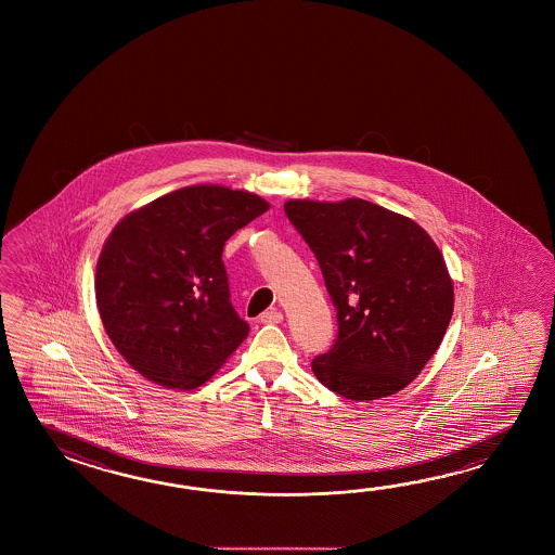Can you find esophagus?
Listing matches in <instances>:
<instances>
[{"label":"esophagus","instance_id":"obj_1","mask_svg":"<svg viewBox=\"0 0 555 555\" xmlns=\"http://www.w3.org/2000/svg\"><path fill=\"white\" fill-rule=\"evenodd\" d=\"M260 321L261 323H270V325H273V323H282V311H278V309H268V311H263V313H261Z\"/></svg>","mask_w":555,"mask_h":555}]
</instances>
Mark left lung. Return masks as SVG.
<instances>
[{"label": "left lung", "mask_w": 555, "mask_h": 555, "mask_svg": "<svg viewBox=\"0 0 555 555\" xmlns=\"http://www.w3.org/2000/svg\"><path fill=\"white\" fill-rule=\"evenodd\" d=\"M337 309V339L311 369L351 401L404 389L437 353L454 309L444 258L421 225L361 201H289Z\"/></svg>", "instance_id": "obj_1"}]
</instances>
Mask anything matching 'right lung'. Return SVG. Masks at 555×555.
Segmentation results:
<instances>
[{
    "label": "right lung",
    "mask_w": 555,
    "mask_h": 555,
    "mask_svg": "<svg viewBox=\"0 0 555 555\" xmlns=\"http://www.w3.org/2000/svg\"><path fill=\"white\" fill-rule=\"evenodd\" d=\"M270 204L198 184L125 216L96 261L106 335L134 371L166 389H196L248 337L230 304L222 249Z\"/></svg>",
    "instance_id": "1"
}]
</instances>
